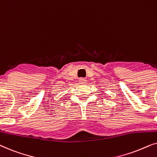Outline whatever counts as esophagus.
I'll return each instance as SVG.
<instances>
[{
    "instance_id": "1",
    "label": "esophagus",
    "mask_w": 157,
    "mask_h": 157,
    "mask_svg": "<svg viewBox=\"0 0 157 157\" xmlns=\"http://www.w3.org/2000/svg\"><path fill=\"white\" fill-rule=\"evenodd\" d=\"M79 83H81V84H83V83H86V79L83 78H79Z\"/></svg>"
}]
</instances>
